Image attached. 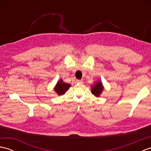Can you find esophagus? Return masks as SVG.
Segmentation results:
<instances>
[{"instance_id": "obj_1", "label": "esophagus", "mask_w": 151, "mask_h": 151, "mask_svg": "<svg viewBox=\"0 0 151 151\" xmlns=\"http://www.w3.org/2000/svg\"><path fill=\"white\" fill-rule=\"evenodd\" d=\"M76 82H78V83H83V81L82 80H76Z\"/></svg>"}]
</instances>
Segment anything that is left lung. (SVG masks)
<instances>
[{"label":"left lung","mask_w":151,"mask_h":151,"mask_svg":"<svg viewBox=\"0 0 151 151\" xmlns=\"http://www.w3.org/2000/svg\"><path fill=\"white\" fill-rule=\"evenodd\" d=\"M102 90H103V87H102V83L99 81L97 84L93 86V88H92L91 93L95 96H96V97H99V95L101 94Z\"/></svg>","instance_id":"8db88e82"}]
</instances>
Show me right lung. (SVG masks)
<instances>
[{
	"instance_id": "obj_1",
	"label": "right lung",
	"mask_w": 151,
	"mask_h": 151,
	"mask_svg": "<svg viewBox=\"0 0 151 151\" xmlns=\"http://www.w3.org/2000/svg\"><path fill=\"white\" fill-rule=\"evenodd\" d=\"M70 86L69 84L64 83L63 82L62 80H60L59 82H58L54 89L58 95H63L70 88Z\"/></svg>"
}]
</instances>
